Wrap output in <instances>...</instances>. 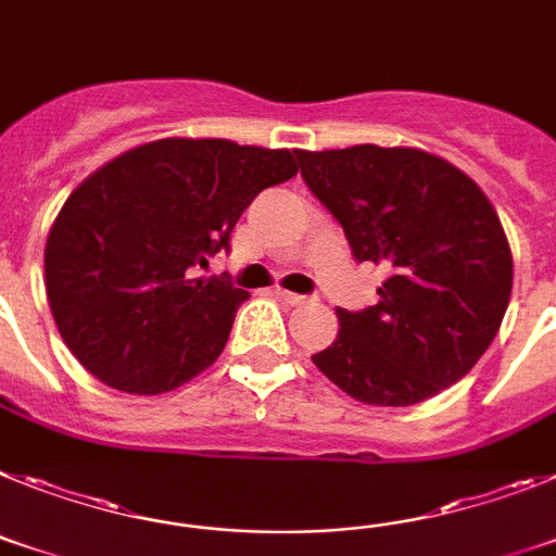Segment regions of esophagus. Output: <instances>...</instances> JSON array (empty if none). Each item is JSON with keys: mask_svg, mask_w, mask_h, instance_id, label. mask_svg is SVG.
Wrapping results in <instances>:
<instances>
[{"mask_svg": "<svg viewBox=\"0 0 556 556\" xmlns=\"http://www.w3.org/2000/svg\"><path fill=\"white\" fill-rule=\"evenodd\" d=\"M277 299H282L285 305H291V307H299L307 302V296H302V293H291V291H277Z\"/></svg>", "mask_w": 556, "mask_h": 556, "instance_id": "1", "label": "esophagus"}]
</instances>
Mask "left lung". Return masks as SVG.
Returning <instances> with one entry per match:
<instances>
[{
    "label": "left lung",
    "instance_id": "1",
    "mask_svg": "<svg viewBox=\"0 0 556 556\" xmlns=\"http://www.w3.org/2000/svg\"><path fill=\"white\" fill-rule=\"evenodd\" d=\"M355 260L386 265L380 302L338 311L318 371L366 405H414L462 380L492 344L511 293L498 212L456 164L419 148L296 151Z\"/></svg>",
    "mask_w": 556,
    "mask_h": 556
}]
</instances>
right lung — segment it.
<instances>
[{
    "label": "right lung",
    "mask_w": 556,
    "mask_h": 556,
    "mask_svg": "<svg viewBox=\"0 0 556 556\" xmlns=\"http://www.w3.org/2000/svg\"><path fill=\"white\" fill-rule=\"evenodd\" d=\"M299 173L288 148L167 137L119 153L52 220L45 285L64 344L100 383L164 394L224 352L249 293L190 277L245 206Z\"/></svg>",
    "instance_id": "right-lung-1"
}]
</instances>
